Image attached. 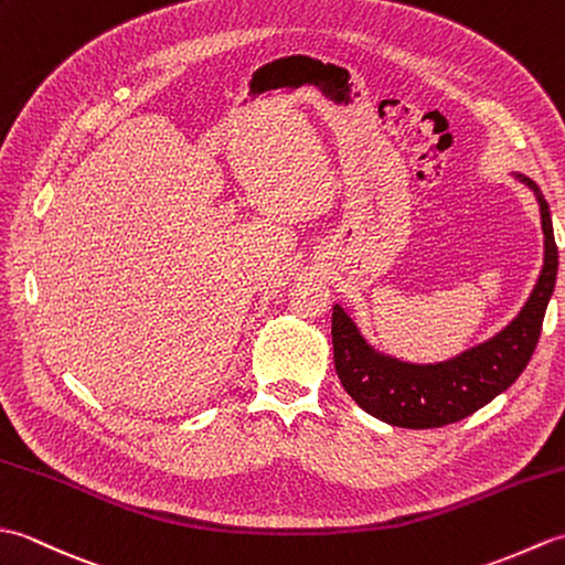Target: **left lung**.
I'll list each match as a JSON object with an SVG mask.
<instances>
[{"label":"left lung","instance_id":"left-lung-1","mask_svg":"<svg viewBox=\"0 0 565 565\" xmlns=\"http://www.w3.org/2000/svg\"><path fill=\"white\" fill-rule=\"evenodd\" d=\"M530 186L542 213L544 264L526 303L493 338L456 354L447 362L413 364L371 347L350 313L332 308L334 371L354 403L383 423L407 429L444 427L481 411L508 391L530 364L542 334L546 306L556 286L558 249L548 203L530 177L512 172Z\"/></svg>","mask_w":565,"mask_h":565}]
</instances>
